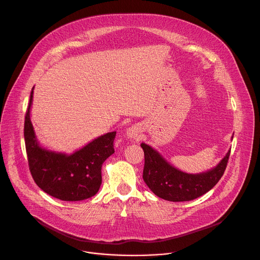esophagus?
I'll use <instances>...</instances> for the list:
<instances>
[{"label":"esophagus","mask_w":260,"mask_h":260,"mask_svg":"<svg viewBox=\"0 0 260 260\" xmlns=\"http://www.w3.org/2000/svg\"><path fill=\"white\" fill-rule=\"evenodd\" d=\"M126 137L128 139H134V140H138L140 139L141 137V127L139 125H132L131 127H128L126 129V133H125Z\"/></svg>","instance_id":"1"}]
</instances>
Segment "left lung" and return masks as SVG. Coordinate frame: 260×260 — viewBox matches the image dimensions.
I'll return each mask as SVG.
<instances>
[{
  "instance_id": "8db88e82",
  "label": "left lung",
  "mask_w": 260,
  "mask_h": 260,
  "mask_svg": "<svg viewBox=\"0 0 260 260\" xmlns=\"http://www.w3.org/2000/svg\"><path fill=\"white\" fill-rule=\"evenodd\" d=\"M141 147L145 157L144 182L155 196L170 202L192 201L211 190L223 175L231 154L230 149L216 167L190 174L171 165L151 146L142 143Z\"/></svg>"
}]
</instances>
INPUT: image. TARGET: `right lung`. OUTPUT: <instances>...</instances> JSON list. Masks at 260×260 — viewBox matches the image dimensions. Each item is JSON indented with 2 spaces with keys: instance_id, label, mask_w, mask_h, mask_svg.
<instances>
[{
  "instance_id": "obj_1",
  "label": "right lung",
  "mask_w": 260,
  "mask_h": 260,
  "mask_svg": "<svg viewBox=\"0 0 260 260\" xmlns=\"http://www.w3.org/2000/svg\"><path fill=\"white\" fill-rule=\"evenodd\" d=\"M34 87L24 120V141L30 174L47 194L66 202H78L96 194L102 184V166L114 153L116 132L104 134L73 153L43 147L30 120Z\"/></svg>"
}]
</instances>
